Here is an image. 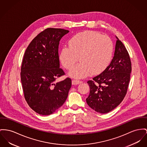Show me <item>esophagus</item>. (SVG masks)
<instances>
[{
  "mask_svg": "<svg viewBox=\"0 0 147 147\" xmlns=\"http://www.w3.org/2000/svg\"><path fill=\"white\" fill-rule=\"evenodd\" d=\"M82 81H80V80H73L72 81V85H78V84H80L81 83H82Z\"/></svg>",
  "mask_w": 147,
  "mask_h": 147,
  "instance_id": "34e87169",
  "label": "esophagus"
}]
</instances>
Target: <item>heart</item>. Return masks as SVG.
I'll return each instance as SVG.
<instances>
[{"label":"heart","instance_id":"heart-1","mask_svg":"<svg viewBox=\"0 0 147 147\" xmlns=\"http://www.w3.org/2000/svg\"><path fill=\"white\" fill-rule=\"evenodd\" d=\"M114 45L108 36L92 30L84 31L74 35L69 40V46L61 50L59 59L66 69H71L69 76L76 78L87 77L91 74L102 72L112 59Z\"/></svg>","mask_w":147,"mask_h":147}]
</instances>
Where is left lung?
Returning a JSON list of instances; mask_svg holds the SVG:
<instances>
[{
    "label": "left lung",
    "mask_w": 147,
    "mask_h": 147,
    "mask_svg": "<svg viewBox=\"0 0 147 147\" xmlns=\"http://www.w3.org/2000/svg\"><path fill=\"white\" fill-rule=\"evenodd\" d=\"M117 38L113 59L102 73L89 80L88 106L101 114L111 111L121 103L127 94L131 63L123 43Z\"/></svg>",
    "instance_id": "left-lung-1"
}]
</instances>
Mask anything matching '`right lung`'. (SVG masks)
I'll return each instance as SVG.
<instances>
[{
    "label": "right lung",
    "mask_w": 147,
    "mask_h": 147,
    "mask_svg": "<svg viewBox=\"0 0 147 147\" xmlns=\"http://www.w3.org/2000/svg\"><path fill=\"white\" fill-rule=\"evenodd\" d=\"M69 30L49 28L33 39L25 51L20 78L24 98L30 108L42 115L55 112L65 102L71 79L56 82L65 74L59 68V46Z\"/></svg>",
    "instance_id": "add662e5"
}]
</instances>
